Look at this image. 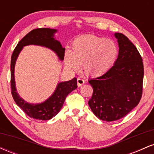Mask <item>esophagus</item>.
<instances>
[{
  "label": "esophagus",
  "instance_id": "esophagus-1",
  "mask_svg": "<svg viewBox=\"0 0 154 154\" xmlns=\"http://www.w3.org/2000/svg\"><path fill=\"white\" fill-rule=\"evenodd\" d=\"M84 83H85L84 79L80 78V77H79V78L77 79V85H78V86H81L82 85L84 84Z\"/></svg>",
  "mask_w": 154,
  "mask_h": 154
}]
</instances>
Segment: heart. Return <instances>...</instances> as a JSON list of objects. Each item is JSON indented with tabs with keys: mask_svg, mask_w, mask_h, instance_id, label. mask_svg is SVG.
I'll use <instances>...</instances> for the list:
<instances>
[{
	"mask_svg": "<svg viewBox=\"0 0 154 154\" xmlns=\"http://www.w3.org/2000/svg\"><path fill=\"white\" fill-rule=\"evenodd\" d=\"M119 55L117 45L111 40L95 35H83L74 40L72 52L66 51L64 62L69 69L76 71L82 63L87 75L99 76L114 66Z\"/></svg>",
	"mask_w": 154,
	"mask_h": 154,
	"instance_id": "b5f03b06",
	"label": "heart"
}]
</instances>
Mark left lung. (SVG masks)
<instances>
[{"instance_id":"8db88e82","label":"left lung","mask_w":154,"mask_h":154,"mask_svg":"<svg viewBox=\"0 0 154 154\" xmlns=\"http://www.w3.org/2000/svg\"><path fill=\"white\" fill-rule=\"evenodd\" d=\"M119 55L115 63L103 75L88 80L93 92L88 101L98 119L116 121L137 106L142 96L144 69L143 59L133 43L115 32Z\"/></svg>"}]
</instances>
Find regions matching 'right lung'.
I'll return each mask as SVG.
<instances>
[{
	"mask_svg": "<svg viewBox=\"0 0 154 154\" xmlns=\"http://www.w3.org/2000/svg\"><path fill=\"white\" fill-rule=\"evenodd\" d=\"M57 32V29L50 28H38L29 32L17 44L11 60V86L14 100L26 114L36 119L49 120L54 117L62 108L67 95L77 88V79L75 77L71 80L59 82L54 93L46 100L39 103H31L23 99L17 92L14 77L16 62L23 48L31 45L50 49L56 54L59 61H63L65 48L55 38Z\"/></svg>",
	"mask_w": 154,
	"mask_h": 154,
	"instance_id": "1",
	"label": "right lung"
}]
</instances>
